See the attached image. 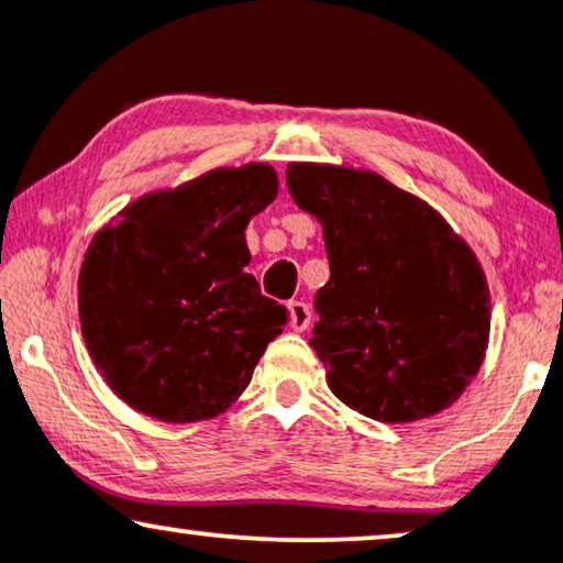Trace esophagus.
<instances>
[{"mask_svg": "<svg viewBox=\"0 0 563 563\" xmlns=\"http://www.w3.org/2000/svg\"><path fill=\"white\" fill-rule=\"evenodd\" d=\"M289 312H291V328L299 330V333L310 328V322H312L310 305L299 302V299H295V302H289Z\"/></svg>", "mask_w": 563, "mask_h": 563, "instance_id": "esophagus-1", "label": "esophagus"}]
</instances>
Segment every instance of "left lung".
Returning <instances> with one entry per match:
<instances>
[{
	"label": "left lung",
	"instance_id": "8db88e82",
	"mask_svg": "<svg viewBox=\"0 0 563 563\" xmlns=\"http://www.w3.org/2000/svg\"><path fill=\"white\" fill-rule=\"evenodd\" d=\"M318 218L330 279L310 345L333 395L366 418L415 422L464 395L489 343V287L464 238L428 202L366 168L289 164Z\"/></svg>",
	"mask_w": 563,
	"mask_h": 563
}]
</instances>
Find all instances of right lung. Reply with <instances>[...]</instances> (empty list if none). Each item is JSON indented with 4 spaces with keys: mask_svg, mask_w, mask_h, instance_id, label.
Here are the masks:
<instances>
[{
    "mask_svg": "<svg viewBox=\"0 0 563 563\" xmlns=\"http://www.w3.org/2000/svg\"><path fill=\"white\" fill-rule=\"evenodd\" d=\"M279 191L268 164L222 166L137 197L79 272L87 351L122 402L164 422L225 412L289 312L245 272V228Z\"/></svg>",
    "mask_w": 563,
    "mask_h": 563,
    "instance_id": "1",
    "label": "right lung"
}]
</instances>
